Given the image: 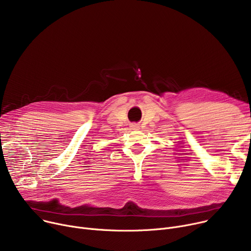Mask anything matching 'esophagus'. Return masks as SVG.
Returning <instances> with one entry per match:
<instances>
[{
    "label": "esophagus",
    "instance_id": "1",
    "mask_svg": "<svg viewBox=\"0 0 251 251\" xmlns=\"http://www.w3.org/2000/svg\"><path fill=\"white\" fill-rule=\"evenodd\" d=\"M130 128L133 129V130H137V129H139V125L136 124V123H132V124L130 125Z\"/></svg>",
    "mask_w": 251,
    "mask_h": 251
}]
</instances>
